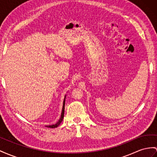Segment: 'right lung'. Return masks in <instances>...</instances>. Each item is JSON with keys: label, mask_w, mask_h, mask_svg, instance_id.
Returning <instances> with one entry per match:
<instances>
[{"label": "right lung", "mask_w": 157, "mask_h": 157, "mask_svg": "<svg viewBox=\"0 0 157 157\" xmlns=\"http://www.w3.org/2000/svg\"><path fill=\"white\" fill-rule=\"evenodd\" d=\"M66 95H65V98H64V99H63V107H62V114H61V117H60V119H59L58 121L56 123V124H52V125H46V127H49V128H56L58 127L60 123H62V121H63V116H64V109H65V101H66Z\"/></svg>", "instance_id": "1"}]
</instances>
